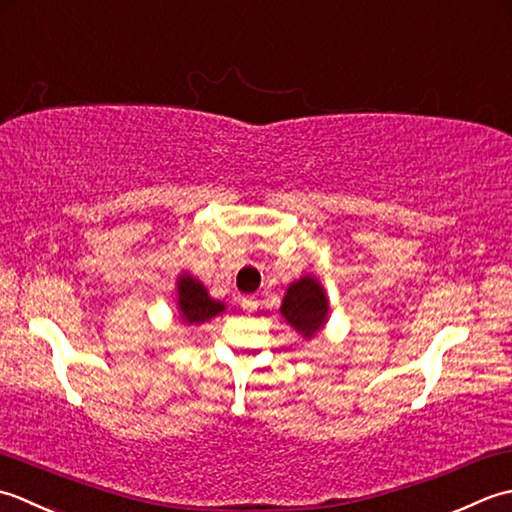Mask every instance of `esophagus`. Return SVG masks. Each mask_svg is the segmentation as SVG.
Segmentation results:
<instances>
[{"label":"esophagus","instance_id":"34e87169","mask_svg":"<svg viewBox=\"0 0 512 512\" xmlns=\"http://www.w3.org/2000/svg\"><path fill=\"white\" fill-rule=\"evenodd\" d=\"M241 307H243L245 311H256V309H258V300H256L254 296H243V298H241Z\"/></svg>","mask_w":512,"mask_h":512}]
</instances>
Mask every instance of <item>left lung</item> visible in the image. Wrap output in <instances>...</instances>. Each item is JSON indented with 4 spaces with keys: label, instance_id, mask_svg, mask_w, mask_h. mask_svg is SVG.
<instances>
[{
    "label": "left lung",
    "instance_id": "obj_1",
    "mask_svg": "<svg viewBox=\"0 0 512 512\" xmlns=\"http://www.w3.org/2000/svg\"><path fill=\"white\" fill-rule=\"evenodd\" d=\"M280 314L302 338H314L329 318V300L314 276H302L287 287Z\"/></svg>",
    "mask_w": 512,
    "mask_h": 512
}]
</instances>
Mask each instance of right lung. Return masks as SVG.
<instances>
[{
    "mask_svg": "<svg viewBox=\"0 0 512 512\" xmlns=\"http://www.w3.org/2000/svg\"><path fill=\"white\" fill-rule=\"evenodd\" d=\"M176 294H179V314L187 325H201L225 311L223 302L207 294L205 285L190 274H181L176 280Z\"/></svg>",
    "mask_w": 512,
    "mask_h": 512,
    "instance_id": "add662e5",
    "label": "right lung"
}]
</instances>
